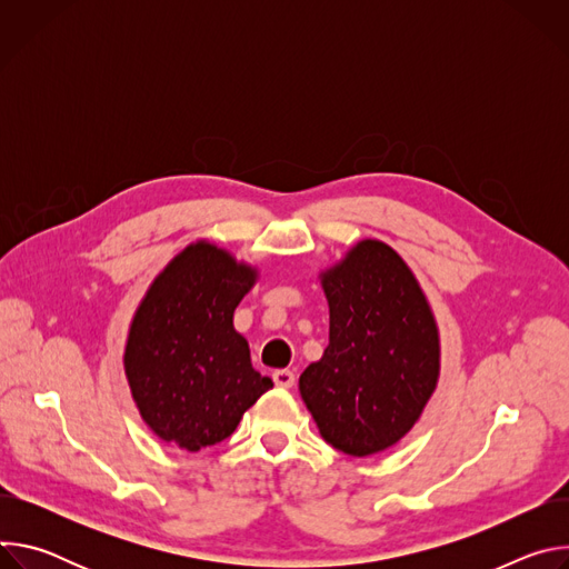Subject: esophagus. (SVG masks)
<instances>
[{
    "label": "esophagus",
    "instance_id": "1",
    "mask_svg": "<svg viewBox=\"0 0 569 569\" xmlns=\"http://www.w3.org/2000/svg\"><path fill=\"white\" fill-rule=\"evenodd\" d=\"M272 380H274V385H277V387L288 389V387H292V385H295V373H292L290 369H277V371L272 373Z\"/></svg>",
    "mask_w": 569,
    "mask_h": 569
}]
</instances>
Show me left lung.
Returning a JSON list of instances; mask_svg holds the SVG:
<instances>
[{
    "label": "left lung",
    "mask_w": 569,
    "mask_h": 569,
    "mask_svg": "<svg viewBox=\"0 0 569 569\" xmlns=\"http://www.w3.org/2000/svg\"><path fill=\"white\" fill-rule=\"evenodd\" d=\"M329 347L299 376L321 439L351 457L396 446L421 419L441 373L432 306L402 257L362 238L319 272Z\"/></svg>",
    "instance_id": "obj_1"
}]
</instances>
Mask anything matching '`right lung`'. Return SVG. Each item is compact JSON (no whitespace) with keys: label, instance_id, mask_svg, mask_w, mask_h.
Masks as SVG:
<instances>
[{"label":"right lung","instance_id":"obj_1","mask_svg":"<svg viewBox=\"0 0 569 569\" xmlns=\"http://www.w3.org/2000/svg\"><path fill=\"white\" fill-rule=\"evenodd\" d=\"M257 281V266L200 238L148 286L130 321L123 371L161 441L189 452L216 446L272 387L233 329V310Z\"/></svg>","mask_w":569,"mask_h":569}]
</instances>
